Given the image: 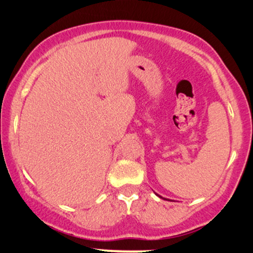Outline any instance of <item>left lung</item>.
Listing matches in <instances>:
<instances>
[{
	"mask_svg": "<svg viewBox=\"0 0 253 253\" xmlns=\"http://www.w3.org/2000/svg\"><path fill=\"white\" fill-rule=\"evenodd\" d=\"M159 196V195H158ZM159 197H162V196H159ZM162 199H163V197H162ZM164 200H167V199H164Z\"/></svg>",
	"mask_w": 253,
	"mask_h": 253,
	"instance_id": "obj_1",
	"label": "left lung"
}]
</instances>
